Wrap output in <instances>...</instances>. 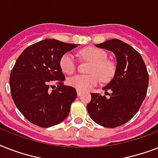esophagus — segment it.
Segmentation results:
<instances>
[{"label":"esophagus","mask_w":158,"mask_h":158,"mask_svg":"<svg viewBox=\"0 0 158 158\" xmlns=\"http://www.w3.org/2000/svg\"><path fill=\"white\" fill-rule=\"evenodd\" d=\"M77 95H78V96H81L82 95V92H80V91H79V90H77Z\"/></svg>","instance_id":"obj_1"}]
</instances>
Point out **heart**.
I'll list each match as a JSON object with an SVG mask.
<instances>
[{"mask_svg":"<svg viewBox=\"0 0 158 158\" xmlns=\"http://www.w3.org/2000/svg\"><path fill=\"white\" fill-rule=\"evenodd\" d=\"M79 54L84 59L93 62L89 75H76L70 78L68 83L70 86L81 92L89 91L100 83L110 82L115 74V64L107 60V53L100 48L88 47L82 49ZM60 66L62 71L67 74H74L76 71V61L73 55L67 52L60 59Z\"/></svg>","mask_w":158,"mask_h":158,"instance_id":"b5f03b06","label":"heart"}]
</instances>
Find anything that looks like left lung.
Here are the masks:
<instances>
[{"mask_svg": "<svg viewBox=\"0 0 158 158\" xmlns=\"http://www.w3.org/2000/svg\"><path fill=\"white\" fill-rule=\"evenodd\" d=\"M115 55L117 64L113 79L103 88L105 95L91 94L87 110L92 120L107 128L124 125L139 110L148 86V73L142 56L123 41L114 38L96 45Z\"/></svg>", "mask_w": 158, "mask_h": 158, "instance_id": "left-lung-1", "label": "left lung"}]
</instances>
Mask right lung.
Listing matches in <instances>:
<instances>
[{"label":"right lung","instance_id":"right-lung-1","mask_svg":"<svg viewBox=\"0 0 158 158\" xmlns=\"http://www.w3.org/2000/svg\"><path fill=\"white\" fill-rule=\"evenodd\" d=\"M77 47L45 39L28 47L16 60L10 76L11 97L16 107L33 125L51 127L69 115L77 93L74 88L64 84L60 59Z\"/></svg>","mask_w":158,"mask_h":158}]
</instances>
